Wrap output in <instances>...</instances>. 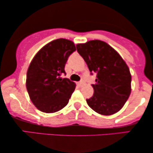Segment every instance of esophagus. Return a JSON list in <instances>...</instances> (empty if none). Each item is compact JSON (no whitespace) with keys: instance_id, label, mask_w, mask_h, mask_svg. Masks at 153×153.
<instances>
[{"instance_id":"obj_1","label":"esophagus","mask_w":153,"mask_h":153,"mask_svg":"<svg viewBox=\"0 0 153 153\" xmlns=\"http://www.w3.org/2000/svg\"><path fill=\"white\" fill-rule=\"evenodd\" d=\"M77 85H78L79 87H82L83 85H84V83H83V82H82V81H80V82H77Z\"/></svg>"}]
</instances>
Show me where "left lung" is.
<instances>
[{"label": "left lung", "mask_w": 153, "mask_h": 153, "mask_svg": "<svg viewBox=\"0 0 153 153\" xmlns=\"http://www.w3.org/2000/svg\"><path fill=\"white\" fill-rule=\"evenodd\" d=\"M89 70L97 73L94 94L87 103L102 115L117 113L128 99L131 91V75L128 67L111 46L100 40H92L76 45Z\"/></svg>", "instance_id": "left-lung-1"}]
</instances>
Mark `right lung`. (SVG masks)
Listing matches in <instances>:
<instances>
[{
  "label": "right lung",
  "instance_id": "right-lung-1",
  "mask_svg": "<svg viewBox=\"0 0 153 153\" xmlns=\"http://www.w3.org/2000/svg\"><path fill=\"white\" fill-rule=\"evenodd\" d=\"M75 49L65 39L53 40L42 48L32 59L27 73L26 87L31 101L41 111L53 113L67 105L75 83L65 74L68 59Z\"/></svg>",
  "mask_w": 153,
  "mask_h": 153
}]
</instances>
